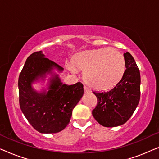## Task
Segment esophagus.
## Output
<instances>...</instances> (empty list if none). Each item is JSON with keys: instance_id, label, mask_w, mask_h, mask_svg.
<instances>
[{"instance_id": "34e87169", "label": "esophagus", "mask_w": 159, "mask_h": 159, "mask_svg": "<svg viewBox=\"0 0 159 159\" xmlns=\"http://www.w3.org/2000/svg\"><path fill=\"white\" fill-rule=\"evenodd\" d=\"M84 92L85 93H90V89H89L88 87H86V86H84Z\"/></svg>"}]
</instances>
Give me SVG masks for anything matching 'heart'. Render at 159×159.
I'll list each match as a JSON object with an SVG mask.
<instances>
[{
	"label": "heart",
	"instance_id": "heart-1",
	"mask_svg": "<svg viewBox=\"0 0 159 159\" xmlns=\"http://www.w3.org/2000/svg\"><path fill=\"white\" fill-rule=\"evenodd\" d=\"M69 69L74 74L84 70V80L89 86L103 90L112 88L122 78L125 60L118 50L111 48L89 50L74 56Z\"/></svg>",
	"mask_w": 159,
	"mask_h": 159
}]
</instances>
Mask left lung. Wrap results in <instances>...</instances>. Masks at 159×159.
<instances>
[{
    "label": "left lung",
    "instance_id": "left-lung-1",
    "mask_svg": "<svg viewBox=\"0 0 159 159\" xmlns=\"http://www.w3.org/2000/svg\"><path fill=\"white\" fill-rule=\"evenodd\" d=\"M124 57L126 69L120 81L106 92H93L98 100L93 116L106 127H117L127 122L140 101V70L129 52L124 53Z\"/></svg>",
    "mask_w": 159,
    "mask_h": 159
}]
</instances>
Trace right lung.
<instances>
[{
    "instance_id": "obj_1",
    "label": "right lung",
    "mask_w": 159,
    "mask_h": 159,
    "mask_svg": "<svg viewBox=\"0 0 159 159\" xmlns=\"http://www.w3.org/2000/svg\"><path fill=\"white\" fill-rule=\"evenodd\" d=\"M53 69H64L45 58L42 51L34 52L27 59L19 77V106L26 119L40 133H56L66 127L72 110L84 94L83 84H63ZM51 73L48 91L37 92L31 87L34 81Z\"/></svg>"
}]
</instances>
